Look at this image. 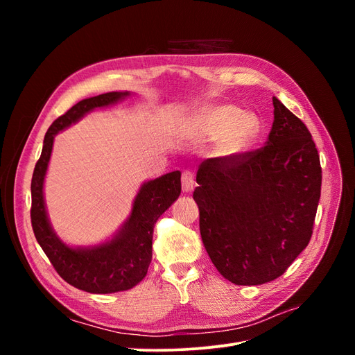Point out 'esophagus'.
Here are the masks:
<instances>
[{
  "instance_id": "1",
  "label": "esophagus",
  "mask_w": 355,
  "mask_h": 355,
  "mask_svg": "<svg viewBox=\"0 0 355 355\" xmlns=\"http://www.w3.org/2000/svg\"><path fill=\"white\" fill-rule=\"evenodd\" d=\"M196 188V179L191 171H184L182 173V189L184 192H192Z\"/></svg>"
}]
</instances>
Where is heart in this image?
<instances>
[{
	"label": "heart",
	"instance_id": "obj_1",
	"mask_svg": "<svg viewBox=\"0 0 355 355\" xmlns=\"http://www.w3.org/2000/svg\"><path fill=\"white\" fill-rule=\"evenodd\" d=\"M259 120L252 112H243L234 105L209 106L197 114L185 128L189 139L200 142L219 141L218 154L239 157L250 149L259 135Z\"/></svg>",
	"mask_w": 355,
	"mask_h": 355
}]
</instances>
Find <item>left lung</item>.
<instances>
[{"label":"left lung","instance_id":"8db88e82","mask_svg":"<svg viewBox=\"0 0 355 355\" xmlns=\"http://www.w3.org/2000/svg\"><path fill=\"white\" fill-rule=\"evenodd\" d=\"M265 146L204 159L194 200L216 270L237 286L283 275L308 245L321 192V166L306 125L272 98Z\"/></svg>","mask_w":355,"mask_h":355}]
</instances>
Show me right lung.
<instances>
[{
	"label": "right lung",
	"instance_id": "right-lung-1",
	"mask_svg": "<svg viewBox=\"0 0 355 355\" xmlns=\"http://www.w3.org/2000/svg\"><path fill=\"white\" fill-rule=\"evenodd\" d=\"M130 94L110 92L84 99L60 115L44 136L41 157L31 182V222L35 239L58 274L71 286L89 293L123 292L141 283L153 259V234L157 219L180 196V171L148 180L139 189L130 216L115 237L94 247H69L53 231L44 204V178L55 136L94 108L112 105Z\"/></svg>",
	"mask_w": 355,
	"mask_h": 355
}]
</instances>
